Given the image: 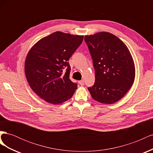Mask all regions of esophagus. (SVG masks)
<instances>
[{
	"mask_svg": "<svg viewBox=\"0 0 153 153\" xmlns=\"http://www.w3.org/2000/svg\"><path fill=\"white\" fill-rule=\"evenodd\" d=\"M78 83H79L80 85H84V80H80L79 82H78Z\"/></svg>",
	"mask_w": 153,
	"mask_h": 153,
	"instance_id": "34e87169",
	"label": "esophagus"
}]
</instances>
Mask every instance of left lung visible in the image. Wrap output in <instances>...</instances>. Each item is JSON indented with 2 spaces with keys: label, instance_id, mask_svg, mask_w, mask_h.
I'll list each match as a JSON object with an SVG mask.
<instances>
[{
  "label": "left lung",
  "instance_id": "1",
  "mask_svg": "<svg viewBox=\"0 0 153 153\" xmlns=\"http://www.w3.org/2000/svg\"><path fill=\"white\" fill-rule=\"evenodd\" d=\"M95 69V82L88 88L92 98L101 103L121 100L133 84L135 64L129 50L117 36L107 32L85 36Z\"/></svg>",
  "mask_w": 153,
  "mask_h": 153
}]
</instances>
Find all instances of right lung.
Segmentation results:
<instances>
[{"label": "right lung", "mask_w": 153, "mask_h": 153, "mask_svg": "<svg viewBox=\"0 0 153 153\" xmlns=\"http://www.w3.org/2000/svg\"><path fill=\"white\" fill-rule=\"evenodd\" d=\"M84 36L57 31L39 40L27 53V80L35 93L47 103L58 105L70 99L77 84L69 79L68 62L81 45ZM67 72L62 75V69Z\"/></svg>", "instance_id": "obj_1"}]
</instances>
